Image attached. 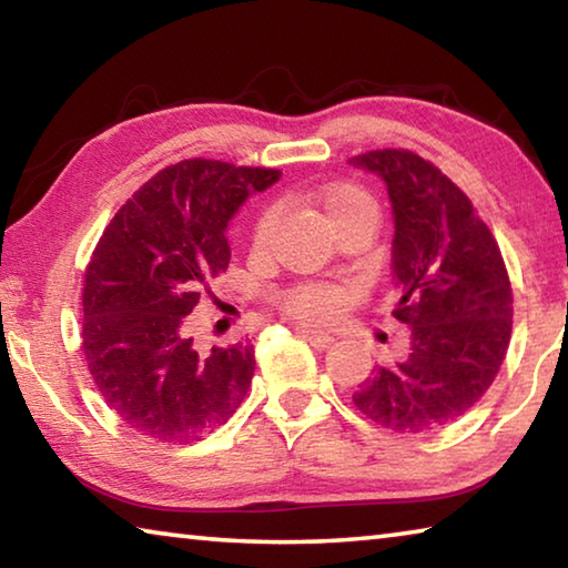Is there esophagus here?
Returning a JSON list of instances; mask_svg holds the SVG:
<instances>
[{"instance_id":"1","label":"esophagus","mask_w":568,"mask_h":568,"mask_svg":"<svg viewBox=\"0 0 568 568\" xmlns=\"http://www.w3.org/2000/svg\"><path fill=\"white\" fill-rule=\"evenodd\" d=\"M297 333L303 335V338L313 345V348H318V351H325L328 348V345L333 343V335L331 333H323V331H313V328H297Z\"/></svg>"}]
</instances>
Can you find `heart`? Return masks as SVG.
Listing matches in <instances>:
<instances>
[{"label": "heart", "mask_w": 568, "mask_h": 568, "mask_svg": "<svg viewBox=\"0 0 568 568\" xmlns=\"http://www.w3.org/2000/svg\"><path fill=\"white\" fill-rule=\"evenodd\" d=\"M315 203H318V207L323 210V215L328 217L331 225L338 223L341 217L355 213V210L373 207L371 197L355 185H338V187L325 190L318 197H315ZM275 223H277V210L275 207L263 210L261 217H257V223H255V230H253L255 245L267 243V237L273 235ZM283 305H285V311H291L293 315H297V318L323 323V321H331L335 311H338L341 293L328 285H303V287H297V291L287 293L283 297Z\"/></svg>", "instance_id": "obj_1"}]
</instances>
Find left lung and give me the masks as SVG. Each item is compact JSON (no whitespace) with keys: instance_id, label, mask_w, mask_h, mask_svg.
Instances as JSON below:
<instances>
[{"instance_id":"left-lung-1","label":"left lung","mask_w":568,"mask_h":568,"mask_svg":"<svg viewBox=\"0 0 568 568\" xmlns=\"http://www.w3.org/2000/svg\"><path fill=\"white\" fill-rule=\"evenodd\" d=\"M353 168L386 182L393 210V315L408 353L353 393L373 423L426 434L458 420L491 388L511 338L514 295L491 230L436 165L408 150H373Z\"/></svg>"}]
</instances>
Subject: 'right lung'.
Returning a JSON list of instances; mask_svg holds the SVG:
<instances>
[{
  "label": "right lung",
  "mask_w": 568,
  "mask_h": 568,
  "mask_svg": "<svg viewBox=\"0 0 568 568\" xmlns=\"http://www.w3.org/2000/svg\"><path fill=\"white\" fill-rule=\"evenodd\" d=\"M277 170L182 160L120 207L84 271L82 348L104 403L160 444L205 438L243 403L255 348L200 351L187 315L230 263L227 223Z\"/></svg>",
  "instance_id": "1"
}]
</instances>
